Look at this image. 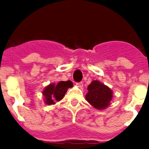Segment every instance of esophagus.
I'll return each mask as SVG.
<instances>
[{
  "label": "esophagus",
  "instance_id": "1",
  "mask_svg": "<svg viewBox=\"0 0 149 149\" xmlns=\"http://www.w3.org/2000/svg\"><path fill=\"white\" fill-rule=\"evenodd\" d=\"M76 85L77 86V87H79L80 89H82L83 88V86H84V84H83L82 82H80V83H77L76 84Z\"/></svg>",
  "mask_w": 149,
  "mask_h": 149
}]
</instances>
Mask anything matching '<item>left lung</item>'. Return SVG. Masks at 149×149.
<instances>
[{
	"label": "left lung",
	"mask_w": 149,
	"mask_h": 149,
	"mask_svg": "<svg viewBox=\"0 0 149 149\" xmlns=\"http://www.w3.org/2000/svg\"><path fill=\"white\" fill-rule=\"evenodd\" d=\"M86 100L94 108L104 110L110 104L113 90L99 81H93L87 87Z\"/></svg>",
	"instance_id": "1"
}]
</instances>
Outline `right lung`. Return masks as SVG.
Listing matches in <instances>:
<instances>
[{
	"mask_svg": "<svg viewBox=\"0 0 149 149\" xmlns=\"http://www.w3.org/2000/svg\"><path fill=\"white\" fill-rule=\"evenodd\" d=\"M73 84L72 81H60L56 84H50L42 91L44 102L47 105H52L56 101H60L63 98L68 88H72Z\"/></svg>",
	"mask_w": 149,
	"mask_h": 149,
	"instance_id": "1",
	"label": "right lung"
}]
</instances>
